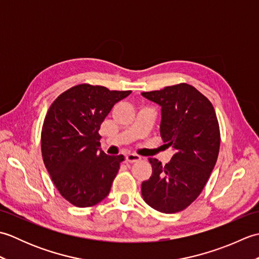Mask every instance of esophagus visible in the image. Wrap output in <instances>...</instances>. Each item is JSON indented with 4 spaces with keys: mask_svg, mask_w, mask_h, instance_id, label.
I'll use <instances>...</instances> for the list:
<instances>
[{
    "mask_svg": "<svg viewBox=\"0 0 259 259\" xmlns=\"http://www.w3.org/2000/svg\"><path fill=\"white\" fill-rule=\"evenodd\" d=\"M140 159H141V157L138 156V155H136V153H129V155L125 156V160L128 161V162H130V163L139 161Z\"/></svg>",
    "mask_w": 259,
    "mask_h": 259,
    "instance_id": "obj_1",
    "label": "esophagus"
}]
</instances>
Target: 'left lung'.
<instances>
[{
  "label": "left lung",
  "mask_w": 259,
  "mask_h": 259,
  "mask_svg": "<svg viewBox=\"0 0 259 259\" xmlns=\"http://www.w3.org/2000/svg\"><path fill=\"white\" fill-rule=\"evenodd\" d=\"M141 96L161 107V138L175 150L164 166L149 158L152 175L141 185L142 198L158 211L178 212L200 195L216 164L221 146L216 112L205 96L187 83Z\"/></svg>",
  "instance_id": "obj_1"
}]
</instances>
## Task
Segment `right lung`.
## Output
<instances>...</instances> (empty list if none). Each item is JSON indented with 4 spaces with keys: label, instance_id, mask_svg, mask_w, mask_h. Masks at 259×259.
<instances>
[{
    "label": "right lung",
    "instance_id": "add662e5",
    "mask_svg": "<svg viewBox=\"0 0 259 259\" xmlns=\"http://www.w3.org/2000/svg\"><path fill=\"white\" fill-rule=\"evenodd\" d=\"M130 93L79 84L49 109L41 135L43 161L60 194L75 207L97 205L109 195L124 157L99 149V129L114 104Z\"/></svg>",
    "mask_w": 259,
    "mask_h": 259
}]
</instances>
